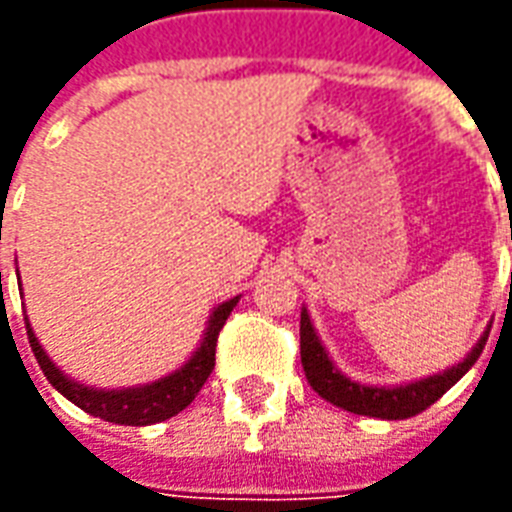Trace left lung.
<instances>
[{
  "label": "left lung",
  "instance_id": "left-lung-1",
  "mask_svg": "<svg viewBox=\"0 0 512 512\" xmlns=\"http://www.w3.org/2000/svg\"><path fill=\"white\" fill-rule=\"evenodd\" d=\"M512 238V230H510ZM512 293V282H510ZM488 332L485 329L483 337L474 343V348L466 354L463 362L447 367L444 373H436V376L419 378V381H411V384H397V386H373L362 384V381H351L348 376H343L337 365H334L326 348H323L321 337L315 332V326L310 321V312L301 310V365H304V376L310 381V386L334 406L345 408L351 414H362V417H376V419H408L425 411L428 406H433L450 386H455L461 381L472 365L480 359L485 348V340H488Z\"/></svg>",
  "mask_w": 512,
  "mask_h": 512
}]
</instances>
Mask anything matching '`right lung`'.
Instances as JSON below:
<instances>
[{"instance_id":"1","label":"right lung","mask_w":512,"mask_h":512,"mask_svg":"<svg viewBox=\"0 0 512 512\" xmlns=\"http://www.w3.org/2000/svg\"><path fill=\"white\" fill-rule=\"evenodd\" d=\"M238 299L241 296L227 299L219 307H213L208 326H205V334H202L200 348L189 356L186 365H180L175 373L158 378V381L126 386V389H98V386H84L68 378L60 367L51 362L49 354L43 351V345L38 343V337H35L32 326H29V318H24V321H27L29 345L35 351V359H38L43 376L49 378V384L60 395L68 397L73 406H79L87 414H93V417L106 419V422H115V425H153V422H164V419L180 414L197 397L202 384L208 381L213 365H216V340H219L224 321L230 318V312L238 304Z\"/></svg>"}]
</instances>
